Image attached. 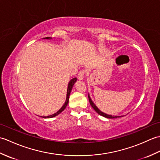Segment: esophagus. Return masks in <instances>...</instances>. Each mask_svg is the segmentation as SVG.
I'll list each match as a JSON object with an SVG mask.
<instances>
[{
	"label": "esophagus",
	"instance_id": "obj_1",
	"mask_svg": "<svg viewBox=\"0 0 160 160\" xmlns=\"http://www.w3.org/2000/svg\"><path fill=\"white\" fill-rule=\"evenodd\" d=\"M84 76H85V71L81 70L78 73V79L80 80H82L84 78Z\"/></svg>",
	"mask_w": 160,
	"mask_h": 160
}]
</instances>
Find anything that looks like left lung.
Listing matches in <instances>:
<instances>
[{"mask_svg":"<svg viewBox=\"0 0 160 160\" xmlns=\"http://www.w3.org/2000/svg\"><path fill=\"white\" fill-rule=\"evenodd\" d=\"M88 96H89V102H90L91 106L93 107V109H94L95 111H96L98 114L102 115V116H103V117H104V118H110V119L118 118H120V117L123 116V115H121V116H120V115H119V116H117V115H108V114H107V113H103V112H102V111L99 109V108H98L96 107V105L93 103V102L92 101V100H91V97H90V96H89V94L88 95Z\"/></svg>","mask_w":160,"mask_h":160,"instance_id":"obj_1","label":"left lung"}]
</instances>
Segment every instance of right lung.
Here are the masks:
<instances>
[{"mask_svg": "<svg viewBox=\"0 0 160 160\" xmlns=\"http://www.w3.org/2000/svg\"><path fill=\"white\" fill-rule=\"evenodd\" d=\"M43 39H46V40H51L52 39V38L51 37H46V38H44ZM77 81V78H73V79H71L70 81L69 84H68V87H67V97H66V100H65V102H64V104H63V106L61 107L60 109L56 113H53L52 115H48V116H40L42 117L43 118H53V117H56L58 115H59L61 112H62L64 109H65V108L67 107L68 103H69V96H70V93H71V90H72V88H73V86L74 85V84L76 83V82Z\"/></svg>", "mask_w": 160, "mask_h": 160, "instance_id": "1", "label": "right lung"}]
</instances>
